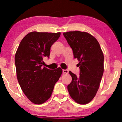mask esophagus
<instances>
[{
  "mask_svg": "<svg viewBox=\"0 0 122 122\" xmlns=\"http://www.w3.org/2000/svg\"><path fill=\"white\" fill-rule=\"evenodd\" d=\"M62 73L64 74H68V73H69V71H68V70H63Z\"/></svg>",
  "mask_w": 122,
  "mask_h": 122,
  "instance_id": "34e87169",
  "label": "esophagus"
}]
</instances>
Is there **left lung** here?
<instances>
[{"label":"left lung","instance_id":"8db88e82","mask_svg":"<svg viewBox=\"0 0 122 122\" xmlns=\"http://www.w3.org/2000/svg\"><path fill=\"white\" fill-rule=\"evenodd\" d=\"M79 61V76L69 71L72 78L68 90L73 100L80 104L89 103L97 93L104 72V55L99 42L89 33L74 31L64 33Z\"/></svg>","mask_w":122,"mask_h":122}]
</instances>
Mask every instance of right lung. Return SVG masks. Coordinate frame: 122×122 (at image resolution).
<instances>
[{"instance_id":"add662e5","label":"right lung","mask_w":122,"mask_h":122,"mask_svg":"<svg viewBox=\"0 0 122 122\" xmlns=\"http://www.w3.org/2000/svg\"><path fill=\"white\" fill-rule=\"evenodd\" d=\"M61 33L32 31L22 39L15 55L16 77L22 91L32 103L41 104L50 97L62 73L61 68L43 67V58L50 56L52 45Z\"/></svg>"}]
</instances>
